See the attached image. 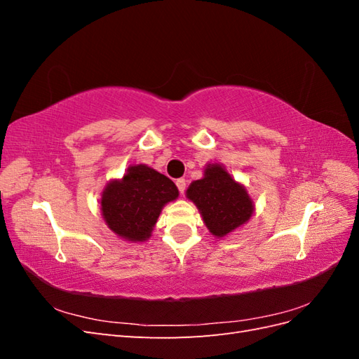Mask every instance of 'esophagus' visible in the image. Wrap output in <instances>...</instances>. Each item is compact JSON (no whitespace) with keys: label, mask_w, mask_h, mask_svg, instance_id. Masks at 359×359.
Wrapping results in <instances>:
<instances>
[{"label":"esophagus","mask_w":359,"mask_h":359,"mask_svg":"<svg viewBox=\"0 0 359 359\" xmlns=\"http://www.w3.org/2000/svg\"><path fill=\"white\" fill-rule=\"evenodd\" d=\"M177 187H178V190H180L181 193L186 191V187H187V182H186V180H184V178L177 180Z\"/></svg>","instance_id":"obj_1"}]
</instances>
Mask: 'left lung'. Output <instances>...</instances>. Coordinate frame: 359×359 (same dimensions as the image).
Returning <instances> with one entry per match:
<instances>
[{
  "label": "left lung",
  "instance_id": "1",
  "mask_svg": "<svg viewBox=\"0 0 359 359\" xmlns=\"http://www.w3.org/2000/svg\"><path fill=\"white\" fill-rule=\"evenodd\" d=\"M186 193L217 238H223L247 223L255 211L245 187L219 163L206 165L203 178L193 181Z\"/></svg>",
  "mask_w": 359,
  "mask_h": 359
}]
</instances>
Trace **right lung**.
I'll return each instance as SVG.
<instances>
[{
	"label": "right lung",
	"instance_id": "obj_1",
	"mask_svg": "<svg viewBox=\"0 0 359 359\" xmlns=\"http://www.w3.org/2000/svg\"><path fill=\"white\" fill-rule=\"evenodd\" d=\"M172 180L147 165L130 166L121 180L111 181L102 194V214L109 229L132 243L151 236L168 202L178 198Z\"/></svg>",
	"mask_w": 359,
	"mask_h": 359
}]
</instances>
